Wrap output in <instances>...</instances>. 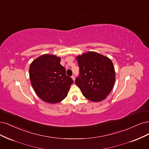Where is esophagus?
Listing matches in <instances>:
<instances>
[{"instance_id": "34e87169", "label": "esophagus", "mask_w": 149, "mask_h": 149, "mask_svg": "<svg viewBox=\"0 0 149 149\" xmlns=\"http://www.w3.org/2000/svg\"><path fill=\"white\" fill-rule=\"evenodd\" d=\"M72 79H73V80L74 81H75V76L73 75L72 76Z\"/></svg>"}]
</instances>
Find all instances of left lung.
I'll return each instance as SVG.
<instances>
[{"mask_svg":"<svg viewBox=\"0 0 149 149\" xmlns=\"http://www.w3.org/2000/svg\"><path fill=\"white\" fill-rule=\"evenodd\" d=\"M76 59L79 66V75L75 79V84L84 97L94 102L106 98L115 81L112 61L96 52H86Z\"/></svg>","mask_w":149,"mask_h":149,"instance_id":"1","label":"left lung"}]
</instances>
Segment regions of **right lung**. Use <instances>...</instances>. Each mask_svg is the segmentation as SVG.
Here are the masks:
<instances>
[{
	"instance_id": "add662e5",
	"label": "right lung",
	"mask_w": 149,
	"mask_h": 149,
	"mask_svg": "<svg viewBox=\"0 0 149 149\" xmlns=\"http://www.w3.org/2000/svg\"><path fill=\"white\" fill-rule=\"evenodd\" d=\"M61 58L54 55L43 54L33 61L29 72L32 87L42 101L57 103L68 95L74 83L65 74V69L60 64Z\"/></svg>"
}]
</instances>
